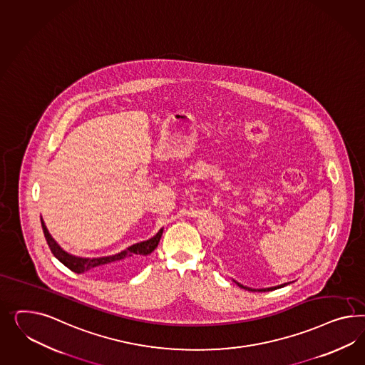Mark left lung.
I'll return each instance as SVG.
<instances>
[{"label": "left lung", "mask_w": 365, "mask_h": 365, "mask_svg": "<svg viewBox=\"0 0 365 365\" xmlns=\"http://www.w3.org/2000/svg\"><path fill=\"white\" fill-rule=\"evenodd\" d=\"M235 282V280H233ZM237 285H239L240 288H242V289H248L250 292H268L273 291V289H277V288H282V287H285L287 284H289V282H285V284H282V285H277V287H272V288H264V289H252V288H248V287H244V285H241L240 282H235Z\"/></svg>", "instance_id": "obj_1"}]
</instances>
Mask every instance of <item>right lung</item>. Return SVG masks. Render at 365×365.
Returning <instances> with one entry per match:
<instances>
[{
	"label": "right lung",
	"mask_w": 365,
	"mask_h": 365,
	"mask_svg": "<svg viewBox=\"0 0 365 365\" xmlns=\"http://www.w3.org/2000/svg\"><path fill=\"white\" fill-rule=\"evenodd\" d=\"M41 225L43 236H45L54 257L57 260L61 261L66 268H69L74 273L96 271L101 274H105V276H121V274H128L129 272L133 271L135 267L140 264V261L143 260L144 256L150 255L153 250H156L160 239L163 236V230H164V228H161L157 232L156 236H153L152 239L137 242L135 245L129 247L128 250H123L113 256L83 259V257H77V256L69 255L68 252H65L49 235L42 219Z\"/></svg>",
	"instance_id": "add662e5"
}]
</instances>
